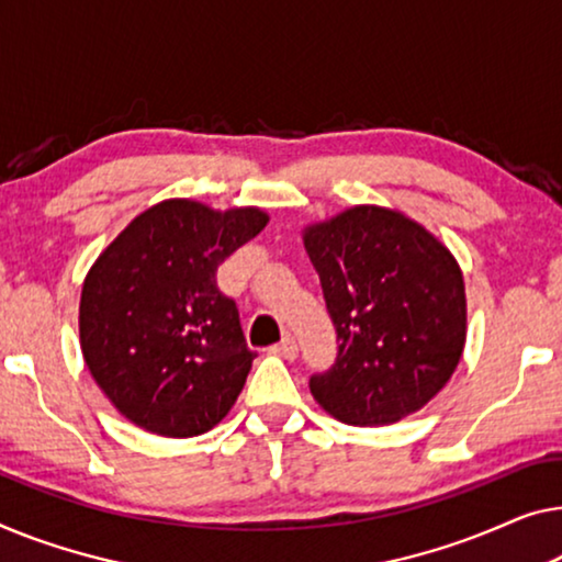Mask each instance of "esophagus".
<instances>
[{
	"mask_svg": "<svg viewBox=\"0 0 562 562\" xmlns=\"http://www.w3.org/2000/svg\"><path fill=\"white\" fill-rule=\"evenodd\" d=\"M272 353L288 358V361H292V358L297 356V342H295V338H292V335H284V338L278 342V346H272Z\"/></svg>",
	"mask_w": 562,
	"mask_h": 562,
	"instance_id": "obj_1",
	"label": "esophagus"
}]
</instances>
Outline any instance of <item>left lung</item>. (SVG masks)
<instances>
[{
	"mask_svg": "<svg viewBox=\"0 0 562 562\" xmlns=\"http://www.w3.org/2000/svg\"><path fill=\"white\" fill-rule=\"evenodd\" d=\"M338 333V358L310 393L350 426L412 416L447 386L467 342L462 267L398 209L358 204L303 229Z\"/></svg>",
	"mask_w": 562,
	"mask_h": 562,
	"instance_id": "8db88e82",
	"label": "left lung"
}]
</instances>
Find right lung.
<instances>
[{"mask_svg": "<svg viewBox=\"0 0 562 562\" xmlns=\"http://www.w3.org/2000/svg\"><path fill=\"white\" fill-rule=\"evenodd\" d=\"M267 222L259 206L166 199L98 255L80 292V350L128 422L189 439L229 414L257 353L214 272Z\"/></svg>", "mask_w": 562, "mask_h": 562, "instance_id": "add662e5", "label": "right lung"}]
</instances>
